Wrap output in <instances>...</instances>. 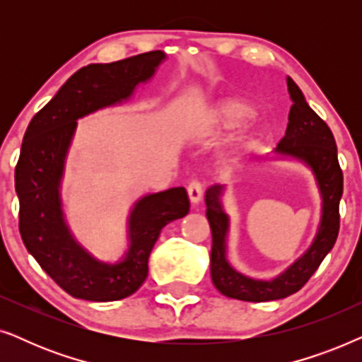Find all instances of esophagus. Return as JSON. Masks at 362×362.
Instances as JSON below:
<instances>
[{
    "label": "esophagus",
    "mask_w": 362,
    "mask_h": 362,
    "mask_svg": "<svg viewBox=\"0 0 362 362\" xmlns=\"http://www.w3.org/2000/svg\"><path fill=\"white\" fill-rule=\"evenodd\" d=\"M187 196H189V201L192 206L199 204V201L202 199V186L199 181L194 180L187 185Z\"/></svg>",
    "instance_id": "esophagus-1"
}]
</instances>
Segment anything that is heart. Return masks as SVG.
I'll list each match as a JSON object with an SVG mask.
<instances>
[{"instance_id":"b5f03b06","label":"heart","mask_w":362,"mask_h":362,"mask_svg":"<svg viewBox=\"0 0 362 362\" xmlns=\"http://www.w3.org/2000/svg\"><path fill=\"white\" fill-rule=\"evenodd\" d=\"M250 115V107L242 100H224L209 112V123L216 130H232L242 125Z\"/></svg>"}]
</instances>
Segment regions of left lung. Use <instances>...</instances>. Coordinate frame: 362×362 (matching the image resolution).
<instances>
[{
    "instance_id": "obj_1",
    "label": "left lung",
    "mask_w": 362,
    "mask_h": 362,
    "mask_svg": "<svg viewBox=\"0 0 362 362\" xmlns=\"http://www.w3.org/2000/svg\"><path fill=\"white\" fill-rule=\"evenodd\" d=\"M293 105L288 113L285 136L275 148L276 158L301 161L313 173L321 196V219L310 249L285 272L272 280H255L242 275L227 260L229 216L222 206V186L206 191V216L212 232L211 276L222 295L242 301H270L296 293L315 274L328 252L333 249L339 232V201L343 196V171L329 127L316 115L305 100L300 87L286 77Z\"/></svg>"
}]
</instances>
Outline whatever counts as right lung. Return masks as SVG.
I'll return each instance as SVG.
<instances>
[{"instance_id": "add662e5", "label": "right lung", "mask_w": 362, "mask_h": 362, "mask_svg": "<svg viewBox=\"0 0 362 362\" xmlns=\"http://www.w3.org/2000/svg\"><path fill=\"white\" fill-rule=\"evenodd\" d=\"M166 59L151 51L77 71L33 117L24 133L14 186L19 197V232L41 269L74 298L115 301L130 296L148 276V259L160 232L189 212L185 187L140 197L128 216V250L107 264L78 244L62 211L64 165L78 118L128 100L155 76Z\"/></svg>"}]
</instances>
